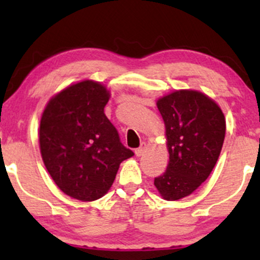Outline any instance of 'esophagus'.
<instances>
[{"label": "esophagus", "instance_id": "1", "mask_svg": "<svg viewBox=\"0 0 260 260\" xmlns=\"http://www.w3.org/2000/svg\"><path fill=\"white\" fill-rule=\"evenodd\" d=\"M145 150H147V144H145V143H142L140 147L136 149V155L137 156H143L145 153Z\"/></svg>", "mask_w": 260, "mask_h": 260}]
</instances>
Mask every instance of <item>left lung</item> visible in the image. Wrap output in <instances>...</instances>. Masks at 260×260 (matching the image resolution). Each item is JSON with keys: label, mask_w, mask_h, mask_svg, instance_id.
<instances>
[{"label": "left lung", "mask_w": 260, "mask_h": 260, "mask_svg": "<svg viewBox=\"0 0 260 260\" xmlns=\"http://www.w3.org/2000/svg\"><path fill=\"white\" fill-rule=\"evenodd\" d=\"M156 105L165 122L170 161L154 184L164 199L178 201L213 171L225 139V116L215 101L197 90H176Z\"/></svg>", "instance_id": "1"}]
</instances>
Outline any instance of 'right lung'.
<instances>
[{"label":"right lung","mask_w":260,"mask_h":260,"mask_svg":"<svg viewBox=\"0 0 260 260\" xmlns=\"http://www.w3.org/2000/svg\"><path fill=\"white\" fill-rule=\"evenodd\" d=\"M110 92L83 80L52 98L40 121L43 161L64 194L96 201L112 186L120 164L133 156L104 112Z\"/></svg>","instance_id":"add662e5"}]
</instances>
